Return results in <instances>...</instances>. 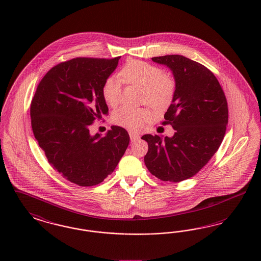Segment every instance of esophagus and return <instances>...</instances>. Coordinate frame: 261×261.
Instances as JSON below:
<instances>
[{
  "mask_svg": "<svg viewBox=\"0 0 261 261\" xmlns=\"http://www.w3.org/2000/svg\"><path fill=\"white\" fill-rule=\"evenodd\" d=\"M129 135H130V140H131V142H135V141L140 139V136H139L138 134H135V133H130Z\"/></svg>",
  "mask_w": 261,
  "mask_h": 261,
  "instance_id": "1",
  "label": "esophagus"
}]
</instances>
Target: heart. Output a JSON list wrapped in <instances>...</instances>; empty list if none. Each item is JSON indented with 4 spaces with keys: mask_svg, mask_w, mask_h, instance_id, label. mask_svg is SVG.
Returning a JSON list of instances; mask_svg holds the SVG:
<instances>
[{
    "mask_svg": "<svg viewBox=\"0 0 261 261\" xmlns=\"http://www.w3.org/2000/svg\"><path fill=\"white\" fill-rule=\"evenodd\" d=\"M119 77L127 83L136 85L144 90V102L156 110H163L171 102L175 92L173 79L164 74L160 67L147 62L132 61L125 64ZM101 93L108 105L115 107L121 99V81L117 77H109L101 88ZM150 118L149 111L135 110L122 107L113 113L112 120L115 124L130 131L141 130Z\"/></svg>",
    "mask_w": 261,
    "mask_h": 261,
    "instance_id": "1",
    "label": "heart"
}]
</instances>
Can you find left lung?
<instances>
[{"mask_svg": "<svg viewBox=\"0 0 261 261\" xmlns=\"http://www.w3.org/2000/svg\"><path fill=\"white\" fill-rule=\"evenodd\" d=\"M175 80L172 103L162 124L172 125V137L146 134L144 158L149 172L162 181L180 182L199 172L220 147L228 124V106L216 77L205 66L179 55L155 57Z\"/></svg>", "mask_w": 261, "mask_h": 261, "instance_id": "obj_1", "label": "left lung"}]
</instances>
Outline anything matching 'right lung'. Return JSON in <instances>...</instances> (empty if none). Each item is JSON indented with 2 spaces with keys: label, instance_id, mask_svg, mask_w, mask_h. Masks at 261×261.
<instances>
[{
  "label": "right lung",
  "instance_id": "1",
  "mask_svg": "<svg viewBox=\"0 0 261 261\" xmlns=\"http://www.w3.org/2000/svg\"><path fill=\"white\" fill-rule=\"evenodd\" d=\"M112 60L76 58L50 68L31 101V126L55 170L78 186L98 185L123 156L130 141L124 128L91 135L96 117L108 114L105 81L117 67Z\"/></svg>",
  "mask_w": 261,
  "mask_h": 261
}]
</instances>
